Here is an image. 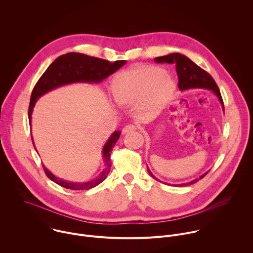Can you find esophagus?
<instances>
[{
  "instance_id": "1",
  "label": "esophagus",
  "mask_w": 253,
  "mask_h": 253,
  "mask_svg": "<svg viewBox=\"0 0 253 253\" xmlns=\"http://www.w3.org/2000/svg\"><path fill=\"white\" fill-rule=\"evenodd\" d=\"M136 130V127L134 126V125H126L124 128H123V130H122V133L123 134H126V133H129V132H133V131H135Z\"/></svg>"
}]
</instances>
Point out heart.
Here are the masks:
<instances>
[{"mask_svg": "<svg viewBox=\"0 0 253 253\" xmlns=\"http://www.w3.org/2000/svg\"><path fill=\"white\" fill-rule=\"evenodd\" d=\"M109 88L117 103H140L142 111L157 115L174 98L177 85L164 69L156 66H140L116 74L111 79Z\"/></svg>", "mask_w": 253, "mask_h": 253, "instance_id": "obj_1", "label": "heart"}]
</instances>
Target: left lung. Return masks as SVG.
<instances>
[{
    "label": "left lung",
    "mask_w": 253,
    "mask_h": 253,
    "mask_svg": "<svg viewBox=\"0 0 253 253\" xmlns=\"http://www.w3.org/2000/svg\"><path fill=\"white\" fill-rule=\"evenodd\" d=\"M154 61L156 63H171V64H175L176 66V72L178 75V88L180 91H185V90H190V89H207L209 91H211L216 97H217L218 101L220 102L221 106H222V110L224 112V106H223V101L221 98V94L220 91L216 85L215 81L213 80V78L205 72L203 69H201L199 66H197L193 61H191L188 57H186L185 55H182L180 53H171L168 54L166 56H161V57H157L154 59ZM147 170L149 172V174L156 179L157 181H160L164 184H168V185H174V186H187V185H191L196 183L199 179H202L208 172H205L204 174H202L201 176H199V178H195L191 181L185 182V183H181V184H170V183H166L161 181L157 177H155L153 175V173L150 171V169L147 166Z\"/></svg>",
    "instance_id": "obj_1"
}]
</instances>
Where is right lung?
<instances>
[{
	"mask_svg": "<svg viewBox=\"0 0 253 253\" xmlns=\"http://www.w3.org/2000/svg\"><path fill=\"white\" fill-rule=\"evenodd\" d=\"M126 61H115L111 63L103 59L90 57L81 53H67L58 57L45 71L37 84L35 85L29 106V122L32 127V114L37 100L46 93L57 89L62 86L75 84V83H88L99 84L102 80L109 77L122 66ZM121 131H115L111 134L104 144L102 149V157L104 161V168L102 172L94 179L87 182H73L57 177L45 165H43L47 176L58 185L72 190H88L103 182L111 169L110 155L116 142L120 137ZM35 147V143L32 137ZM36 149V148H35ZM37 151V150H36Z\"/></svg>",
	"mask_w": 253,
	"mask_h": 253,
	"instance_id": "obj_1",
	"label": "right lung"
}]
</instances>
